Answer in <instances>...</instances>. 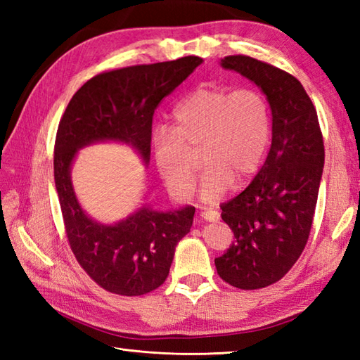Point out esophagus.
<instances>
[{
  "label": "esophagus",
  "instance_id": "obj_1",
  "mask_svg": "<svg viewBox=\"0 0 360 360\" xmlns=\"http://www.w3.org/2000/svg\"><path fill=\"white\" fill-rule=\"evenodd\" d=\"M201 218L209 221V223H217V221L219 219V213L215 210H204V212H201Z\"/></svg>",
  "mask_w": 360,
  "mask_h": 360
}]
</instances>
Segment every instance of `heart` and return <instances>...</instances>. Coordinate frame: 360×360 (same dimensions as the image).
Returning <instances> with one entry per match:
<instances>
[{
    "label": "heart",
    "instance_id": "1",
    "mask_svg": "<svg viewBox=\"0 0 360 360\" xmlns=\"http://www.w3.org/2000/svg\"><path fill=\"white\" fill-rule=\"evenodd\" d=\"M271 133L269 103L258 89L202 86L176 106L172 129L155 133V162L170 193L188 200L196 179L190 155L201 151V198L212 202L259 170Z\"/></svg>",
    "mask_w": 360,
    "mask_h": 360
}]
</instances>
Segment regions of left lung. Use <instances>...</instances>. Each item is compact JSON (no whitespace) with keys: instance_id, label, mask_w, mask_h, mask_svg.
Segmentation results:
<instances>
[{"instance_id":"left-lung-1","label":"left lung","mask_w":360,"mask_h":360,"mask_svg":"<svg viewBox=\"0 0 360 360\" xmlns=\"http://www.w3.org/2000/svg\"><path fill=\"white\" fill-rule=\"evenodd\" d=\"M262 88L272 112V143L254 181L221 204L235 241L215 258L218 275L238 289L281 280L307 246L322 179L325 147L317 111L294 75L248 56L221 60Z\"/></svg>"}]
</instances>
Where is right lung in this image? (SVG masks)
<instances>
[{
    "label": "right lung",
    "instance_id": "1",
    "mask_svg": "<svg viewBox=\"0 0 360 360\" xmlns=\"http://www.w3.org/2000/svg\"><path fill=\"white\" fill-rule=\"evenodd\" d=\"M200 57L136 65L106 71L88 80L68 103L53 150V179L72 254L91 278L119 295H143L158 289L190 232L195 207L158 212L142 207L127 219L105 226L82 210L71 182L77 150L98 141L133 145L150 159L153 114L198 66Z\"/></svg>",
    "mask_w": 360,
    "mask_h": 360
}]
</instances>
